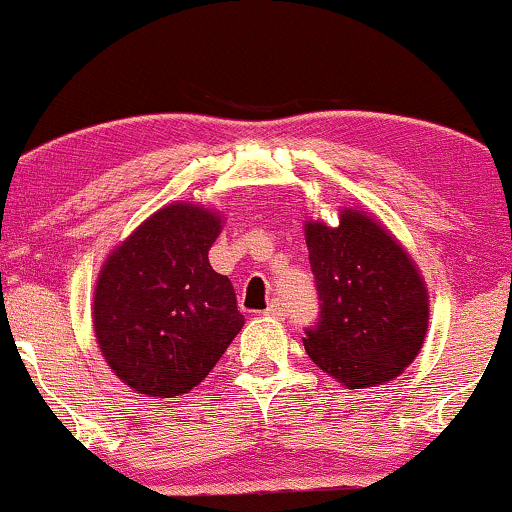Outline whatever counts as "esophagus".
Here are the masks:
<instances>
[{"instance_id": "esophagus-1", "label": "esophagus", "mask_w": 512, "mask_h": 512, "mask_svg": "<svg viewBox=\"0 0 512 512\" xmlns=\"http://www.w3.org/2000/svg\"><path fill=\"white\" fill-rule=\"evenodd\" d=\"M268 317H275V319H284L286 317V310H284V303L282 300H272L268 305V310H265Z\"/></svg>"}]
</instances>
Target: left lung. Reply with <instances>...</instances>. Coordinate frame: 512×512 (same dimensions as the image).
Listing matches in <instances>:
<instances>
[{"label": "left lung", "mask_w": 512, "mask_h": 512, "mask_svg": "<svg viewBox=\"0 0 512 512\" xmlns=\"http://www.w3.org/2000/svg\"><path fill=\"white\" fill-rule=\"evenodd\" d=\"M319 317L305 328L310 359L345 387L394 380L422 349L429 298L415 263L394 237L359 212L340 226L307 223Z\"/></svg>", "instance_id": "left-lung-1"}]
</instances>
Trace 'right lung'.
<instances>
[{
  "label": "right lung",
  "instance_id": "1",
  "mask_svg": "<svg viewBox=\"0 0 512 512\" xmlns=\"http://www.w3.org/2000/svg\"><path fill=\"white\" fill-rule=\"evenodd\" d=\"M219 233V216L179 202L146 219L104 263L95 335L111 370L139 394H188L240 333L233 284L207 258Z\"/></svg>",
  "mask_w": 512,
  "mask_h": 512
}]
</instances>
